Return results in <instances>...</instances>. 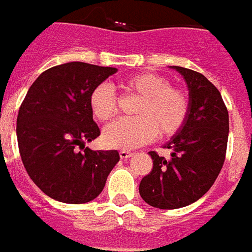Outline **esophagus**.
Here are the masks:
<instances>
[{
    "mask_svg": "<svg viewBox=\"0 0 252 252\" xmlns=\"http://www.w3.org/2000/svg\"><path fill=\"white\" fill-rule=\"evenodd\" d=\"M133 154L134 153H131V152H127V150H121V152H119V157H121L122 159H126V158H130Z\"/></svg>",
    "mask_w": 252,
    "mask_h": 252,
    "instance_id": "esophagus-1",
    "label": "esophagus"
}]
</instances>
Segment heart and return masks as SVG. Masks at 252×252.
Masks as SVG:
<instances>
[{
	"instance_id": "b5f03b06",
	"label": "heart",
	"mask_w": 252,
	"mask_h": 252,
	"mask_svg": "<svg viewBox=\"0 0 252 252\" xmlns=\"http://www.w3.org/2000/svg\"><path fill=\"white\" fill-rule=\"evenodd\" d=\"M125 91L139 96L134 118H122L106 126L102 139L114 149H134L156 138L170 137L187 121L189 100L187 94L170 87L165 78L156 73H138L122 83ZM90 107L99 121H108L117 114V95L111 86L98 84L90 94Z\"/></svg>"
}]
</instances>
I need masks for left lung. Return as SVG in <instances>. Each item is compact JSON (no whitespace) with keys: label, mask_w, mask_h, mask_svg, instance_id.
<instances>
[{"label":"left lung","mask_w":252,"mask_h":252,"mask_svg":"<svg viewBox=\"0 0 252 252\" xmlns=\"http://www.w3.org/2000/svg\"><path fill=\"white\" fill-rule=\"evenodd\" d=\"M170 68L188 87V117L164 145L172 150V158L149 152L153 169L139 184L141 197L159 209L187 207L208 192L224 164L229 130L228 111L219 90L196 71Z\"/></svg>","instance_id":"obj_1"}]
</instances>
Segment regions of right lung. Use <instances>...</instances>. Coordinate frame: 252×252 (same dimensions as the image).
<instances>
[{"label": "right lung", "mask_w": 252, "mask_h": 252, "mask_svg": "<svg viewBox=\"0 0 252 252\" xmlns=\"http://www.w3.org/2000/svg\"><path fill=\"white\" fill-rule=\"evenodd\" d=\"M117 71L71 62L44 71L28 90L18 110V149L29 177L51 199L91 201L119 161L117 150L84 148L100 134L90 94Z\"/></svg>", "instance_id": "obj_1"}]
</instances>
